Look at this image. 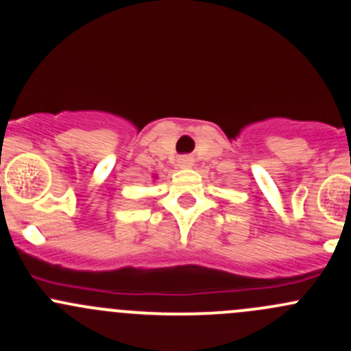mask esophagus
<instances>
[{
    "mask_svg": "<svg viewBox=\"0 0 351 351\" xmlns=\"http://www.w3.org/2000/svg\"><path fill=\"white\" fill-rule=\"evenodd\" d=\"M178 165L182 166V168H190V166H193V158H191L190 154H185V156H180L178 158Z\"/></svg>",
    "mask_w": 351,
    "mask_h": 351,
    "instance_id": "1",
    "label": "esophagus"
}]
</instances>
